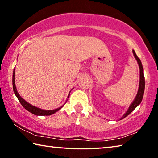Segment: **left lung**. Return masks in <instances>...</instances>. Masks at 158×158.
<instances>
[{
    "mask_svg": "<svg viewBox=\"0 0 158 158\" xmlns=\"http://www.w3.org/2000/svg\"><path fill=\"white\" fill-rule=\"evenodd\" d=\"M132 52H133L134 56L137 60V62H138V64H139V69H140L139 86V90H138L137 94H136V97H135L134 101L132 102L131 105L129 106L128 110H127V111L125 112L123 116H122L121 118L119 119L120 120L125 118V117H126L127 116H128V115L130 113H131V112L133 111L134 110H135V108H136V107L138 106H139V104L141 102L143 97V94H144L145 78H144V74H143V65H142V63L141 62V60H140L139 57H138V56H136V52H135L134 50H133Z\"/></svg>",
    "mask_w": 158,
    "mask_h": 158,
    "instance_id": "1",
    "label": "left lung"
}]
</instances>
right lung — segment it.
Returning a JSON list of instances; mask_svg holds the SVG:
<instances>
[{"mask_svg":"<svg viewBox=\"0 0 158 158\" xmlns=\"http://www.w3.org/2000/svg\"><path fill=\"white\" fill-rule=\"evenodd\" d=\"M15 69H14L13 74H12V87H13V91H14L15 94V96H17V99L19 100V101L20 102L22 106H23L24 108L27 110H28L29 112H31V113L34 114L35 115H37V116H48V115H51L52 114L56 113V112L60 110L62 107L64 106V104L63 106H62L61 107H60L57 109L51 110H42L41 108H39V107H36L34 106H32V105H31V104H29V102H27L26 101H24V100L20 96V95L19 94V93L17 91V88L15 86ZM70 92L71 91H69V94H70ZM69 94L68 95L67 98H68L69 96ZM67 101V99L66 102Z\"/></svg>","mask_w":158,"mask_h":158,"instance_id":"right-lung-1","label":"right lung"}]
</instances>
